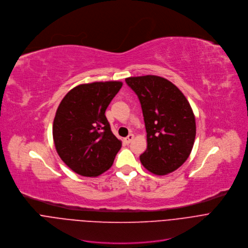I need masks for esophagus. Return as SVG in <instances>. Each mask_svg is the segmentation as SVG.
Here are the masks:
<instances>
[{
    "instance_id": "esophagus-1",
    "label": "esophagus",
    "mask_w": 248,
    "mask_h": 248,
    "mask_svg": "<svg viewBox=\"0 0 248 248\" xmlns=\"http://www.w3.org/2000/svg\"><path fill=\"white\" fill-rule=\"evenodd\" d=\"M133 139H134V135H133V134H130V135H128V136L124 139V141H125L126 143H130V142L133 140Z\"/></svg>"
}]
</instances>
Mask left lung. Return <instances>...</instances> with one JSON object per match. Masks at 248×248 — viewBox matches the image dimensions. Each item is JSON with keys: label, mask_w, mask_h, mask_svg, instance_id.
<instances>
[{"label": "left lung", "mask_w": 248, "mask_h": 248, "mask_svg": "<svg viewBox=\"0 0 248 248\" xmlns=\"http://www.w3.org/2000/svg\"><path fill=\"white\" fill-rule=\"evenodd\" d=\"M137 93L146 130L142 166L163 176L181 167L189 156L196 133L195 117L184 93L169 80L145 75L125 79Z\"/></svg>", "instance_id": "1"}]
</instances>
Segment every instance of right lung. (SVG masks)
Listing matches in <instances>:
<instances>
[{"instance_id": "obj_1", "label": "right lung", "mask_w": 248, "mask_h": 248, "mask_svg": "<svg viewBox=\"0 0 248 248\" xmlns=\"http://www.w3.org/2000/svg\"><path fill=\"white\" fill-rule=\"evenodd\" d=\"M122 85L120 81L78 85L57 109L53 124L57 153L81 176L97 177L108 171L121 148L105 113Z\"/></svg>"}]
</instances>
